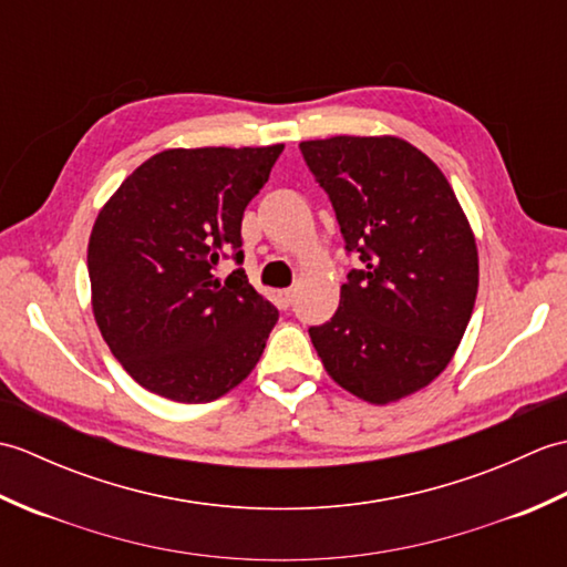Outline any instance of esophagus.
<instances>
[{"label":"esophagus","instance_id":"esophagus-1","mask_svg":"<svg viewBox=\"0 0 567 567\" xmlns=\"http://www.w3.org/2000/svg\"><path fill=\"white\" fill-rule=\"evenodd\" d=\"M277 299H280V305L287 309L292 302H295V290L292 287H287V290H280L277 292Z\"/></svg>","mask_w":567,"mask_h":567}]
</instances>
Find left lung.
<instances>
[{"label": "left lung", "mask_w": 567, "mask_h": 567, "mask_svg": "<svg viewBox=\"0 0 567 567\" xmlns=\"http://www.w3.org/2000/svg\"><path fill=\"white\" fill-rule=\"evenodd\" d=\"M327 192L348 272L331 321L309 336L333 382L370 404L426 388L451 363L477 297V246L449 179L396 136L299 143Z\"/></svg>", "instance_id": "left-lung-1"}]
</instances>
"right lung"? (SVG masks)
<instances>
[{"mask_svg": "<svg viewBox=\"0 0 567 567\" xmlns=\"http://www.w3.org/2000/svg\"><path fill=\"white\" fill-rule=\"evenodd\" d=\"M282 148L163 151L102 207L87 246L92 311L141 388L202 404L256 368L280 315L244 268L224 285L212 270L226 252L244 262V212Z\"/></svg>", "mask_w": 567, "mask_h": 567, "instance_id": "1", "label": "right lung"}]
</instances>
